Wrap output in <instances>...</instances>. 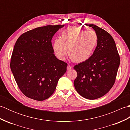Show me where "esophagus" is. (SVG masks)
I'll list each match as a JSON object with an SVG mask.
<instances>
[{
  "label": "esophagus",
  "instance_id": "obj_1",
  "mask_svg": "<svg viewBox=\"0 0 130 130\" xmlns=\"http://www.w3.org/2000/svg\"><path fill=\"white\" fill-rule=\"evenodd\" d=\"M71 68H71V67L70 65H68V67H67V70H70Z\"/></svg>",
  "mask_w": 130,
  "mask_h": 130
}]
</instances>
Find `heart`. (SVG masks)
I'll list each match as a JSON object with an SVG mask.
<instances>
[{
  "label": "heart",
  "mask_w": 130,
  "mask_h": 130,
  "mask_svg": "<svg viewBox=\"0 0 130 130\" xmlns=\"http://www.w3.org/2000/svg\"><path fill=\"white\" fill-rule=\"evenodd\" d=\"M98 35L93 30L86 31L76 26L69 27L56 38L52 47L56 57L65 60L68 53L73 61H86L92 56L97 45Z\"/></svg>",
  "instance_id": "b5f03b06"
}]
</instances>
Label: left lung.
I'll list each match as a JSON object with an SVG mask.
<instances>
[{
	"mask_svg": "<svg viewBox=\"0 0 130 130\" xmlns=\"http://www.w3.org/2000/svg\"><path fill=\"white\" fill-rule=\"evenodd\" d=\"M87 25L97 34L98 43L89 60L74 66L77 72L74 87L83 97L95 99L104 95L113 87L120 59L111 35L95 24Z\"/></svg>",
	"mask_w": 130,
	"mask_h": 130,
	"instance_id": "8db88e82",
	"label": "left lung"
}]
</instances>
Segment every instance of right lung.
Instances as JSON below:
<instances>
[{
	"label": "right lung",
	"mask_w": 130,
	"mask_h": 130,
	"mask_svg": "<svg viewBox=\"0 0 130 130\" xmlns=\"http://www.w3.org/2000/svg\"><path fill=\"white\" fill-rule=\"evenodd\" d=\"M63 25L38 27L24 33L17 40L10 61V69L19 89L36 101L49 98L67 63L54 54L51 40Z\"/></svg>",
	"instance_id": "add662e5"
}]
</instances>
